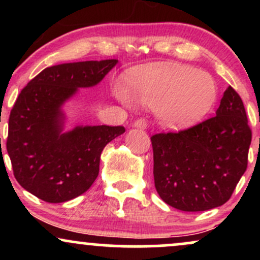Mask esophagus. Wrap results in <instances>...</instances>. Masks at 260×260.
<instances>
[{
	"label": "esophagus",
	"mask_w": 260,
	"mask_h": 260,
	"mask_svg": "<svg viewBox=\"0 0 260 260\" xmlns=\"http://www.w3.org/2000/svg\"><path fill=\"white\" fill-rule=\"evenodd\" d=\"M133 126L139 128V129H145L148 127V121L144 120V118H138V120L134 122Z\"/></svg>",
	"instance_id": "obj_1"
}]
</instances>
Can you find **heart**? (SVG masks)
I'll return each instance as SVG.
<instances>
[{"label":"heart","instance_id":"b5f03b06","mask_svg":"<svg viewBox=\"0 0 260 260\" xmlns=\"http://www.w3.org/2000/svg\"><path fill=\"white\" fill-rule=\"evenodd\" d=\"M112 92L127 107L139 103L155 109L161 122L171 128L194 126L211 111L217 99L216 83L210 74L174 63L136 68L128 83L115 82Z\"/></svg>","mask_w":260,"mask_h":260}]
</instances>
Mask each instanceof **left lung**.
<instances>
[{
  "label": "left lung",
  "mask_w": 260,
  "mask_h": 260,
  "mask_svg": "<svg viewBox=\"0 0 260 260\" xmlns=\"http://www.w3.org/2000/svg\"><path fill=\"white\" fill-rule=\"evenodd\" d=\"M150 139L160 198L178 210L204 211L231 198L247 169L252 131L242 99L229 86L214 117Z\"/></svg>",
  "instance_id": "1"
}]
</instances>
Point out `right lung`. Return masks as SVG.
Segmentation results:
<instances>
[{
  "label": "right lung",
  "mask_w": 260,
  "mask_h": 260,
  "mask_svg": "<svg viewBox=\"0 0 260 260\" xmlns=\"http://www.w3.org/2000/svg\"><path fill=\"white\" fill-rule=\"evenodd\" d=\"M117 59L62 63L45 68L17 98L8 121L6 147L18 183L47 203H63L90 188L100 155L124 127L78 126L62 132V105L78 88L104 79Z\"/></svg>",
  "instance_id": "right-lung-1"
}]
</instances>
